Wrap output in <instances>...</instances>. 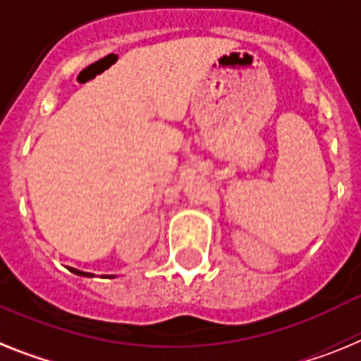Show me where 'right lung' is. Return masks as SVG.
<instances>
[{
    "label": "right lung",
    "instance_id": "obj_1",
    "mask_svg": "<svg viewBox=\"0 0 361 361\" xmlns=\"http://www.w3.org/2000/svg\"><path fill=\"white\" fill-rule=\"evenodd\" d=\"M68 271L74 272V274H78V276H87V278H90V276H94V274H90V272L78 271V269H72V267H68ZM105 278H114V276H105Z\"/></svg>",
    "mask_w": 361,
    "mask_h": 361
}]
</instances>
